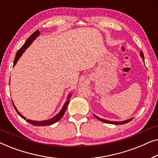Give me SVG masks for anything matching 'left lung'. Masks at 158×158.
<instances>
[{"label": "left lung", "mask_w": 158, "mask_h": 158, "mask_svg": "<svg viewBox=\"0 0 158 158\" xmlns=\"http://www.w3.org/2000/svg\"><path fill=\"white\" fill-rule=\"evenodd\" d=\"M140 55H141V57L144 59V55H143V52H142V51H141V52H140ZM94 116L97 118V119L101 121V122H104V123H107V124H127V123H128V122H130V121L132 120V118H130V119L123 121V122H110V121L105 120V119H103V118H99L98 116H97L96 115H94Z\"/></svg>", "instance_id": "left-lung-1"}]
</instances>
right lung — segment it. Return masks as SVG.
<instances>
[{
    "label": "right lung",
    "instance_id": "right-lung-1",
    "mask_svg": "<svg viewBox=\"0 0 158 158\" xmlns=\"http://www.w3.org/2000/svg\"><path fill=\"white\" fill-rule=\"evenodd\" d=\"M39 35H40V31H39L38 30H36L35 32H34V33L32 34L29 38H28V40L26 41V42L24 43V44H23V46L21 47V48L19 49L18 52H16V57H15L14 62V65L16 64L17 61H18V60L19 59V57H20L22 55V54L24 52V51L26 50V49H27L28 47H29V46L31 44L32 42H33V41L36 38V36H38ZM70 97H71V95H69L68 99L67 100L65 103L64 104L63 107H62V110L60 111L59 114H57V115H56L55 116H54L53 118H50V119H48V120H46V121H42V122H36V121H32V120H30V119H27V118L24 117V116H22L20 113H19V112L18 111V110L16 109V108L15 107L14 103H13V105H14V109L17 111V113H18L19 115L20 116L21 118H23V119L27 121V122L30 123V124L34 125V126H47V125H51V124H55V123H56V122H57L58 121H59L60 118H61L62 116H63L64 112H65L66 109H67V107H68V103H69V101H70Z\"/></svg>",
    "mask_w": 158,
    "mask_h": 158
}]
</instances>
